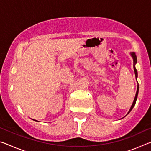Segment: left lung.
<instances>
[{"instance_id": "obj_1", "label": "left lung", "mask_w": 151, "mask_h": 151, "mask_svg": "<svg viewBox=\"0 0 151 151\" xmlns=\"http://www.w3.org/2000/svg\"><path fill=\"white\" fill-rule=\"evenodd\" d=\"M131 55L132 56V58H133V62H134V65H133V67H134V74H135V76H136V78L137 77V70L136 69V68H135V65H136V63L137 62V56L136 55H135L134 52H131ZM139 85H137V93H136V95H135V97H134V101L133 103H132V106L131 107V109H130L129 112H128L127 114L129 113L130 112H131L132 111V109H133V107L135 105V103H136V101H137V96H138V93H139Z\"/></svg>"}]
</instances>
